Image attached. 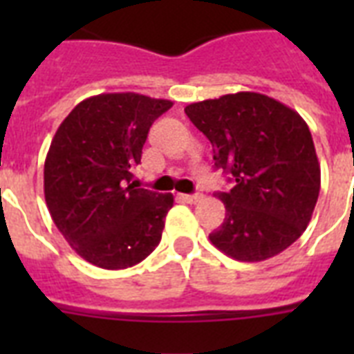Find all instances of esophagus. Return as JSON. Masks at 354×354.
Masks as SVG:
<instances>
[{"label": "esophagus", "mask_w": 354, "mask_h": 354, "mask_svg": "<svg viewBox=\"0 0 354 354\" xmlns=\"http://www.w3.org/2000/svg\"><path fill=\"white\" fill-rule=\"evenodd\" d=\"M178 198L185 202V204H198L202 200V194H178Z\"/></svg>", "instance_id": "obj_1"}]
</instances>
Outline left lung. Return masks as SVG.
Instances as JSON below:
<instances>
[{
	"instance_id": "1",
	"label": "left lung",
	"mask_w": 354,
	"mask_h": 354,
	"mask_svg": "<svg viewBox=\"0 0 354 354\" xmlns=\"http://www.w3.org/2000/svg\"><path fill=\"white\" fill-rule=\"evenodd\" d=\"M213 145L216 169L235 182L218 193L226 205L213 246L242 263L274 257L296 242L313 218L322 183L307 122L272 97L239 91L185 106Z\"/></svg>"
}]
</instances>
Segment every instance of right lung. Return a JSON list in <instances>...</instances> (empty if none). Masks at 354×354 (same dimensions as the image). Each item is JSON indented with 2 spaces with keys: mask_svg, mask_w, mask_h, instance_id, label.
<instances>
[{
  "mask_svg": "<svg viewBox=\"0 0 354 354\" xmlns=\"http://www.w3.org/2000/svg\"><path fill=\"white\" fill-rule=\"evenodd\" d=\"M171 106L132 91L101 93L79 102L53 138L44 165L47 209L69 246L99 268L133 266L160 244L174 196L130 180L152 122Z\"/></svg>",
  "mask_w": 354,
  "mask_h": 354,
  "instance_id": "right-lung-1",
  "label": "right lung"
}]
</instances>
